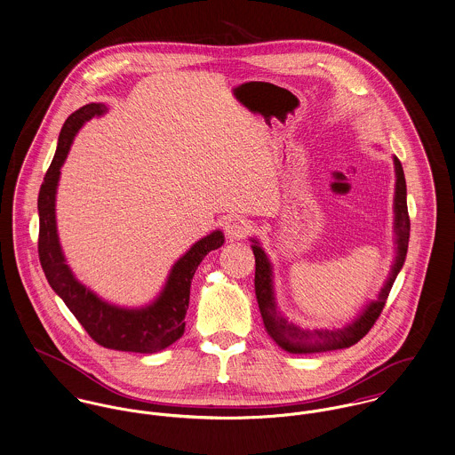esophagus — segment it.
I'll return each mask as SVG.
<instances>
[{"instance_id": "1", "label": "esophagus", "mask_w": 455, "mask_h": 455, "mask_svg": "<svg viewBox=\"0 0 455 455\" xmlns=\"http://www.w3.org/2000/svg\"><path fill=\"white\" fill-rule=\"evenodd\" d=\"M251 232V223L244 216H228L225 220V234L230 239H244Z\"/></svg>"}]
</instances>
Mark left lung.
I'll return each instance as SVG.
<instances>
[{"label":"left lung","instance_id":"obj_1","mask_svg":"<svg viewBox=\"0 0 455 455\" xmlns=\"http://www.w3.org/2000/svg\"><path fill=\"white\" fill-rule=\"evenodd\" d=\"M395 171H396V192H395V232H396V259L391 268V275L380 290L377 300L368 303L354 319L351 324L340 330H303L300 326L290 323L277 310V303L274 297V283H272V265L265 251L259 248L258 241L251 239L252 254H254V291L259 307V314L270 339L284 351L291 354L326 353L346 349L357 344L375 324L379 319L393 283L398 272L403 267L408 237H410V218L406 207V181H404L403 167L398 156H395Z\"/></svg>","mask_w":455,"mask_h":455}]
</instances>
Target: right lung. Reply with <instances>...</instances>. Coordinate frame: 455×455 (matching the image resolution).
<instances>
[{
    "label": "right lung",
    "instance_id": "1",
    "mask_svg": "<svg viewBox=\"0 0 455 455\" xmlns=\"http://www.w3.org/2000/svg\"><path fill=\"white\" fill-rule=\"evenodd\" d=\"M101 102H91L68 116L51 167L38 196L40 235L38 254L52 290L62 299L85 331L106 349L125 353L153 354L169 347L185 331V314L190 302V284L204 256L218 250L223 232L214 230L196 243L171 268L167 283L155 302L141 308H124L104 302L87 286L76 281L59 244L55 223V194L60 167L80 127L94 116L106 113Z\"/></svg>",
    "mask_w": 455,
    "mask_h": 455
}]
</instances>
